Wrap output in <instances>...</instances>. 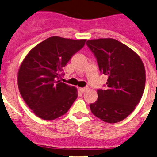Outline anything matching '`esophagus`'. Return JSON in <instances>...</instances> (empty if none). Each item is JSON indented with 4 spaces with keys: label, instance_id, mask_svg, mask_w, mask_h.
Instances as JSON below:
<instances>
[{
    "label": "esophagus",
    "instance_id": "esophagus-1",
    "mask_svg": "<svg viewBox=\"0 0 157 157\" xmlns=\"http://www.w3.org/2000/svg\"><path fill=\"white\" fill-rule=\"evenodd\" d=\"M78 90L79 91H81L82 93H84L87 90V88H79Z\"/></svg>",
    "mask_w": 157,
    "mask_h": 157
}]
</instances>
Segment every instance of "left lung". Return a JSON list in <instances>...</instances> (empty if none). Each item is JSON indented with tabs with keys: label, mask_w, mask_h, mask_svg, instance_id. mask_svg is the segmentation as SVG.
<instances>
[{
	"label": "left lung",
	"mask_w": 157,
	"mask_h": 157,
	"mask_svg": "<svg viewBox=\"0 0 157 157\" xmlns=\"http://www.w3.org/2000/svg\"><path fill=\"white\" fill-rule=\"evenodd\" d=\"M99 70L108 76L107 88L98 89L91 112L106 123L121 121L134 111L144 94L146 71L140 57L128 46L111 38L88 40Z\"/></svg>",
	"instance_id": "1"
}]
</instances>
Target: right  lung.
<instances>
[{"mask_svg":"<svg viewBox=\"0 0 157 157\" xmlns=\"http://www.w3.org/2000/svg\"><path fill=\"white\" fill-rule=\"evenodd\" d=\"M86 40L51 36L34 46L21 63L17 74L20 93L33 112L43 120L64 115L78 97L74 86L56 81L71 57Z\"/></svg>","mask_w":157,"mask_h":157,"instance_id":"add662e5","label":"right lung"}]
</instances>
